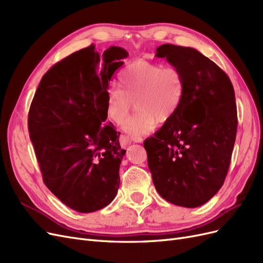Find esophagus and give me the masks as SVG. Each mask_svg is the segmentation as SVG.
<instances>
[{
  "mask_svg": "<svg viewBox=\"0 0 263 263\" xmlns=\"http://www.w3.org/2000/svg\"><path fill=\"white\" fill-rule=\"evenodd\" d=\"M123 138H125L127 141L128 142H136V144H141L142 141H144V139H142L141 137H129V136H125V137H123Z\"/></svg>",
  "mask_w": 263,
  "mask_h": 263,
  "instance_id": "34e87169",
  "label": "esophagus"
}]
</instances>
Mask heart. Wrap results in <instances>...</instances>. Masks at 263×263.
Segmentation results:
<instances>
[{
  "mask_svg": "<svg viewBox=\"0 0 263 263\" xmlns=\"http://www.w3.org/2000/svg\"><path fill=\"white\" fill-rule=\"evenodd\" d=\"M119 90L109 91L106 115L121 126L135 103L139 113L127 120L123 129L132 136H142L155 129L157 122L165 123L177 114L185 93L182 71L173 66L137 60L126 67L118 79Z\"/></svg>",
  "mask_w": 263,
  "mask_h": 263,
  "instance_id": "heart-1",
  "label": "heart"
}]
</instances>
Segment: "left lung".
Listing matches in <instances>:
<instances>
[{"label": "left lung", "instance_id": "1", "mask_svg": "<svg viewBox=\"0 0 263 263\" xmlns=\"http://www.w3.org/2000/svg\"><path fill=\"white\" fill-rule=\"evenodd\" d=\"M156 57L179 68L185 80L182 104L145 140L158 193L182 208H198L224 184L237 133L235 92L216 63L191 47L164 44Z\"/></svg>", "mask_w": 263, "mask_h": 263}]
</instances>
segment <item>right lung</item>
Here are the masks:
<instances>
[{
	"mask_svg": "<svg viewBox=\"0 0 263 263\" xmlns=\"http://www.w3.org/2000/svg\"><path fill=\"white\" fill-rule=\"evenodd\" d=\"M127 57L117 46L71 53L47 71L31 102L29 137L45 184L79 213L105 208L117 194L126 150L104 122L109 81Z\"/></svg>",
	"mask_w": 263,
	"mask_h": 263,
	"instance_id": "1",
	"label": "right lung"
}]
</instances>
